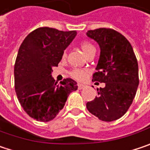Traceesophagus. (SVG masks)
Listing matches in <instances>:
<instances>
[{
  "instance_id": "esophagus-1",
  "label": "esophagus",
  "mask_w": 150,
  "mask_h": 150,
  "mask_svg": "<svg viewBox=\"0 0 150 150\" xmlns=\"http://www.w3.org/2000/svg\"><path fill=\"white\" fill-rule=\"evenodd\" d=\"M78 88H79V90H83V89L85 88V85L84 84H82V83H79L78 84Z\"/></svg>"
}]
</instances>
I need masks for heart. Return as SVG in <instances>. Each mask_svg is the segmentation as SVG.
<instances>
[{
  "label": "heart",
  "instance_id": "1",
  "mask_svg": "<svg viewBox=\"0 0 150 150\" xmlns=\"http://www.w3.org/2000/svg\"><path fill=\"white\" fill-rule=\"evenodd\" d=\"M80 47L81 48H82V50H83V52L84 53V54H85L86 56H87L91 52H92V51H96L95 47L91 44V42H86V41L81 42ZM66 57H67V52L65 51V52L63 53V54H62V58L65 59ZM86 75H87V71H86L85 70L74 69L71 71V76L73 79H77V80L79 81L83 80V79L86 78Z\"/></svg>",
  "mask_w": 150,
  "mask_h": 150
}]
</instances>
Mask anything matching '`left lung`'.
Instances as JSON below:
<instances>
[{"label": "left lung", "mask_w": 150, "mask_h": 150, "mask_svg": "<svg viewBox=\"0 0 150 150\" xmlns=\"http://www.w3.org/2000/svg\"><path fill=\"white\" fill-rule=\"evenodd\" d=\"M86 35L101 49L92 81L105 83L86 107L102 121H113L122 117L133 102L139 83L137 60L129 41L112 29L88 30Z\"/></svg>", "instance_id": "1"}]
</instances>
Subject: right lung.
I'll return each instance as SVG.
<instances>
[{"label":"right lung","mask_w":150,"mask_h":150,"mask_svg":"<svg viewBox=\"0 0 150 150\" xmlns=\"http://www.w3.org/2000/svg\"><path fill=\"white\" fill-rule=\"evenodd\" d=\"M76 35V30L41 27L30 32L19 47L14 65L17 97L27 114L38 121L54 120L70 93L78 90L71 79L58 84L52 77L53 67L58 66Z\"/></svg>","instance_id":"add662e5"}]
</instances>
